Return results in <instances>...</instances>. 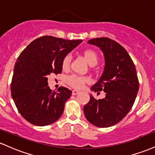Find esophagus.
<instances>
[{
  "label": "esophagus",
  "instance_id": "obj_1",
  "mask_svg": "<svg viewBox=\"0 0 155 155\" xmlns=\"http://www.w3.org/2000/svg\"><path fill=\"white\" fill-rule=\"evenodd\" d=\"M79 90H74L72 91V94L74 95H77V94H79Z\"/></svg>",
  "mask_w": 155,
  "mask_h": 155
}]
</instances>
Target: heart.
<instances>
[{
  "label": "heart",
  "instance_id": "1",
  "mask_svg": "<svg viewBox=\"0 0 155 155\" xmlns=\"http://www.w3.org/2000/svg\"><path fill=\"white\" fill-rule=\"evenodd\" d=\"M84 58L85 60L87 62V63L90 65H95L97 63L98 61V58H97V53L94 50L92 49H86L83 52ZM71 60V58L69 54L66 55L65 58H63V61H62V68L64 70H67L70 66ZM65 81L68 84L73 88L80 89L82 88L84 85L89 81V79L85 76H79L76 75H71L67 76L65 79Z\"/></svg>",
  "mask_w": 155,
  "mask_h": 155
}]
</instances>
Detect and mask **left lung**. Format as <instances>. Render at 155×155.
Returning a JSON list of instances; mask_svg holds the SVG:
<instances>
[{
  "mask_svg": "<svg viewBox=\"0 0 155 155\" xmlns=\"http://www.w3.org/2000/svg\"><path fill=\"white\" fill-rule=\"evenodd\" d=\"M87 43L103 51V74L91 90L106 92L104 98L95 100L90 95L84 113L90 123L108 127L120 122L131 109L139 89L136 67L127 51L120 44L106 37L92 38Z\"/></svg>",
  "mask_w": 155,
  "mask_h": 155,
  "instance_id": "left-lung-1",
  "label": "left lung"
}]
</instances>
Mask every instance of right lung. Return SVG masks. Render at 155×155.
<instances>
[{"label":"right lung","mask_w":155,"mask_h":155,"mask_svg":"<svg viewBox=\"0 0 155 155\" xmlns=\"http://www.w3.org/2000/svg\"><path fill=\"white\" fill-rule=\"evenodd\" d=\"M81 42L45 35L33 41L19 54L11 92L19 113L30 123L49 125L62 116L72 92L63 87L52 91L48 76L60 74L63 58Z\"/></svg>","instance_id":"1"}]
</instances>
